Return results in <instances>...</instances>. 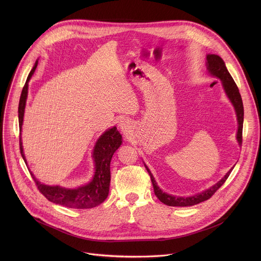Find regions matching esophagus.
<instances>
[{
  "label": "esophagus",
  "instance_id": "esophagus-1",
  "mask_svg": "<svg viewBox=\"0 0 261 261\" xmlns=\"http://www.w3.org/2000/svg\"><path fill=\"white\" fill-rule=\"evenodd\" d=\"M129 121L128 120H126V119H123V120H121L120 121V123H119V127H120V129H122L123 131H127V129L129 128Z\"/></svg>",
  "mask_w": 261,
  "mask_h": 261
}]
</instances>
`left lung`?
Wrapping results in <instances>:
<instances>
[{
  "label": "left lung",
  "mask_w": 261,
  "mask_h": 261,
  "mask_svg": "<svg viewBox=\"0 0 261 261\" xmlns=\"http://www.w3.org/2000/svg\"><path fill=\"white\" fill-rule=\"evenodd\" d=\"M206 70L207 72L211 74L212 76L217 77L221 81L222 83V87L224 89V92L227 96V98L229 99V101L231 102V104L234 107L236 110V115H237V120H238V132H237V140L239 142V145H242V134H243V123H244V106H243V101H242V97L239 91V88L237 87L233 79L231 77L230 73L228 72L224 61L222 60V58H220L217 55H211L208 54L206 56ZM148 174L151 176V180L153 184L154 187V192L155 195L158 197V199L163 202L166 205L169 206H192L195 204H198L204 200H207L208 198H211L213 196V194L221 187V186L225 182V180L227 179V177L229 176L230 172L232 171L233 167L229 169V171H227V173L223 176L218 182H216L215 185H213L212 187H210L208 189L197 193L195 195L192 196H174L171 194H168L166 192H164L163 190L160 189V187L158 186L153 173L151 172L150 168H148L145 164H144Z\"/></svg>",
  "instance_id": "8db88e82"
}]
</instances>
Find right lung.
Returning a JSON list of instances; mask_svg holds the SVG:
<instances>
[{
  "label": "right lung",
  "mask_w": 261,
  "mask_h": 261,
  "mask_svg": "<svg viewBox=\"0 0 261 261\" xmlns=\"http://www.w3.org/2000/svg\"><path fill=\"white\" fill-rule=\"evenodd\" d=\"M37 65H38V60L36 61L33 69L31 70L24 87L22 89L19 105H18V121H19V147L22 159L28 165L24 153L23 146L21 141V130L23 123V116L25 103L28 98V90H29V82L34 74ZM123 142L121 133L117 130V127H113L107 129L102 135L97 139L92 158L94 161V175L92 179L83 186H80L77 188H65L62 186H49L42 184L36 178L32 171L31 175L33 176L37 187L39 191L51 202L61 204L71 208H92L99 204H101L109 192V185H110V161L113 158L115 152L121 146Z\"/></svg>",
  "instance_id": "1"
}]
</instances>
